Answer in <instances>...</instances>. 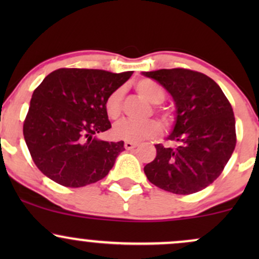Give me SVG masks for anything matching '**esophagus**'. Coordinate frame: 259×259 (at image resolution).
<instances>
[{
	"label": "esophagus",
	"mask_w": 259,
	"mask_h": 259,
	"mask_svg": "<svg viewBox=\"0 0 259 259\" xmlns=\"http://www.w3.org/2000/svg\"><path fill=\"white\" fill-rule=\"evenodd\" d=\"M136 146H138V144L132 141H125V144H124V147H125L126 150H133V148H135Z\"/></svg>",
	"instance_id": "obj_1"
}]
</instances>
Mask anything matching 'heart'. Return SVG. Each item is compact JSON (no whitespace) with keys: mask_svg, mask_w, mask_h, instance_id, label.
<instances>
[{"mask_svg":"<svg viewBox=\"0 0 259 259\" xmlns=\"http://www.w3.org/2000/svg\"><path fill=\"white\" fill-rule=\"evenodd\" d=\"M138 94L152 105H159L165 99V92L157 82L148 79H142L135 84ZM121 101H123V90L117 89L107 97L105 102V109L107 115L111 119H117L121 113ZM163 120L169 123L171 119L170 113L160 111ZM162 132V126L157 120L147 121H134L129 119H123L114 124L112 134L115 139L126 140V141L139 142L142 140L152 139L158 136Z\"/></svg>","mask_w":259,"mask_h":259,"instance_id":"1","label":"heart"}]
</instances>
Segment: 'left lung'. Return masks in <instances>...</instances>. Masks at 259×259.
I'll return each instance as SVG.
<instances>
[{"mask_svg":"<svg viewBox=\"0 0 259 259\" xmlns=\"http://www.w3.org/2000/svg\"><path fill=\"white\" fill-rule=\"evenodd\" d=\"M173 97L175 124L167 140L156 145L157 156L145 165L147 179L177 195L201 191L222 174L236 145L230 102L213 79L184 68L142 72Z\"/></svg>","mask_w":259,"mask_h":259,"instance_id":"8db88e82","label":"left lung"}]
</instances>
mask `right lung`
<instances>
[{
	"mask_svg": "<svg viewBox=\"0 0 259 259\" xmlns=\"http://www.w3.org/2000/svg\"><path fill=\"white\" fill-rule=\"evenodd\" d=\"M133 72L61 68L35 89L23 134L36 167L67 187H81L106 177L124 151L97 134L111 129L107 97Z\"/></svg>",
	"mask_w": 259,
	"mask_h": 259,
	"instance_id": "add662e5",
	"label": "right lung"
}]
</instances>
